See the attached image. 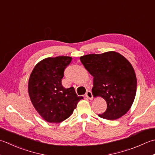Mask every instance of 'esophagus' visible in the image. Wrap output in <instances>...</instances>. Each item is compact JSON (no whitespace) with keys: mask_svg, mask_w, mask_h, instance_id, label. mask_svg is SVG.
<instances>
[{"mask_svg":"<svg viewBox=\"0 0 155 155\" xmlns=\"http://www.w3.org/2000/svg\"><path fill=\"white\" fill-rule=\"evenodd\" d=\"M85 96L87 97V98L91 100H92L93 99V94H92V92L91 91H87V93L85 94Z\"/></svg>","mask_w":155,"mask_h":155,"instance_id":"obj_1","label":"esophagus"}]
</instances>
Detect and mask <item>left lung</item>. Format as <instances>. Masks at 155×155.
<instances>
[{
  "instance_id": "8db88e82",
  "label": "left lung",
  "mask_w": 155,
  "mask_h": 155,
  "mask_svg": "<svg viewBox=\"0 0 155 155\" xmlns=\"http://www.w3.org/2000/svg\"><path fill=\"white\" fill-rule=\"evenodd\" d=\"M93 77L92 93L107 102V110L100 117L113 120L125 115L135 99L137 81L132 66L125 57L111 51L80 58Z\"/></svg>"
}]
</instances>
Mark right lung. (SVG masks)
I'll list each match as a JSON object with an SVG mask.
<instances>
[{
	"label": "right lung",
	"instance_id": "1",
	"mask_svg": "<svg viewBox=\"0 0 155 155\" xmlns=\"http://www.w3.org/2000/svg\"><path fill=\"white\" fill-rule=\"evenodd\" d=\"M72 60L69 56L47 58L38 62L29 77L28 92L31 101L46 122L60 123L71 116L78 102L74 87L62 84L64 71Z\"/></svg>",
	"mask_w": 155,
	"mask_h": 155
}]
</instances>
